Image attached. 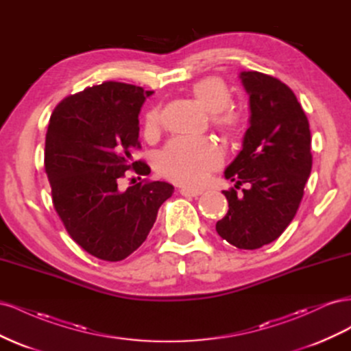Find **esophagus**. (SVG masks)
<instances>
[{
	"instance_id": "esophagus-1",
	"label": "esophagus",
	"mask_w": 351,
	"mask_h": 351,
	"mask_svg": "<svg viewBox=\"0 0 351 351\" xmlns=\"http://www.w3.org/2000/svg\"><path fill=\"white\" fill-rule=\"evenodd\" d=\"M180 193H182L183 196H192V197H196V196L202 195V190H200V189H190V187H182V189H180Z\"/></svg>"
}]
</instances>
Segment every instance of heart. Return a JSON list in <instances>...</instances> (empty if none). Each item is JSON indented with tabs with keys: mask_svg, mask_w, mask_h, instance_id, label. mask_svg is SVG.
<instances>
[{
	"mask_svg": "<svg viewBox=\"0 0 351 351\" xmlns=\"http://www.w3.org/2000/svg\"><path fill=\"white\" fill-rule=\"evenodd\" d=\"M190 92L204 107L221 132L236 136L241 130V117L230 108L232 93L221 77H205L192 84ZM161 130V112L151 110L145 117L143 132L146 137H155ZM222 162V154L215 142L209 139H186L180 137L169 142L156 158L159 174L174 183L199 186L210 171Z\"/></svg>",
	"mask_w": 351,
	"mask_h": 351,
	"instance_id": "1",
	"label": "heart"
}]
</instances>
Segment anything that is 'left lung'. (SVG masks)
I'll return each instance as SVG.
<instances>
[{"mask_svg": "<svg viewBox=\"0 0 351 351\" xmlns=\"http://www.w3.org/2000/svg\"><path fill=\"white\" fill-rule=\"evenodd\" d=\"M249 95V129L243 147L224 171L243 193L222 190L227 215L217 232L239 249H259L277 240L293 221L312 169L309 121L293 90L259 71L239 74Z\"/></svg>", "mask_w": 351, "mask_h": 351, "instance_id": "8db88e82", "label": "left lung"}]
</instances>
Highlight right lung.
<instances>
[{
    "mask_svg": "<svg viewBox=\"0 0 351 351\" xmlns=\"http://www.w3.org/2000/svg\"><path fill=\"white\" fill-rule=\"evenodd\" d=\"M152 90L104 82L62 99L52 111L45 139V171L52 204L70 237L92 256L117 262L146 240L158 209L171 197L165 182L119 189L139 149V112Z\"/></svg>",
    "mask_w": 351,
    "mask_h": 351,
    "instance_id": "right-lung-1",
    "label": "right lung"
}]
</instances>
